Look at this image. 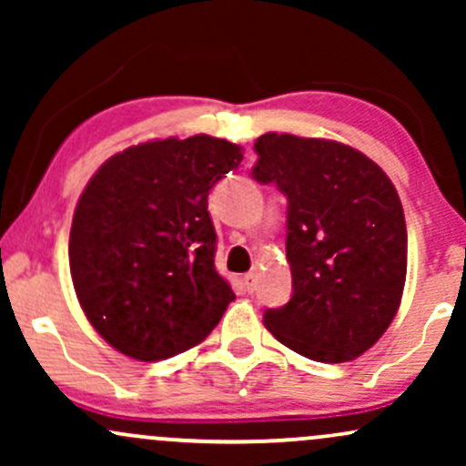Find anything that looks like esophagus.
Returning <instances> with one entry per match:
<instances>
[{
	"instance_id": "esophagus-1",
	"label": "esophagus",
	"mask_w": 466,
	"mask_h": 466,
	"mask_svg": "<svg viewBox=\"0 0 466 466\" xmlns=\"http://www.w3.org/2000/svg\"><path fill=\"white\" fill-rule=\"evenodd\" d=\"M256 278H258V274H256V269H251V271H248V274H245V285H248L249 289H254V285H256Z\"/></svg>"
}]
</instances>
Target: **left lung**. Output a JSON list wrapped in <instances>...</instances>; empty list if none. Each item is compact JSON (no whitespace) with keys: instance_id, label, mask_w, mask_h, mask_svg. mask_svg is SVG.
<instances>
[{"instance_id":"obj_1","label":"left lung","mask_w":466,"mask_h":466,"mask_svg":"<svg viewBox=\"0 0 466 466\" xmlns=\"http://www.w3.org/2000/svg\"><path fill=\"white\" fill-rule=\"evenodd\" d=\"M251 177L287 197L291 300L265 326L287 349L341 363L379 339L403 296L408 229L392 181L346 144L265 133Z\"/></svg>"}]
</instances>
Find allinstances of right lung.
Here are the masks:
<instances>
[{"instance_id":"right-lung-1","label":"right lung","mask_w":466,"mask_h":466,"mask_svg":"<svg viewBox=\"0 0 466 466\" xmlns=\"http://www.w3.org/2000/svg\"><path fill=\"white\" fill-rule=\"evenodd\" d=\"M243 159L210 136L116 153L80 195L69 271L85 315L122 355L159 361L201 344L234 300L217 271L208 195Z\"/></svg>"}]
</instances>
